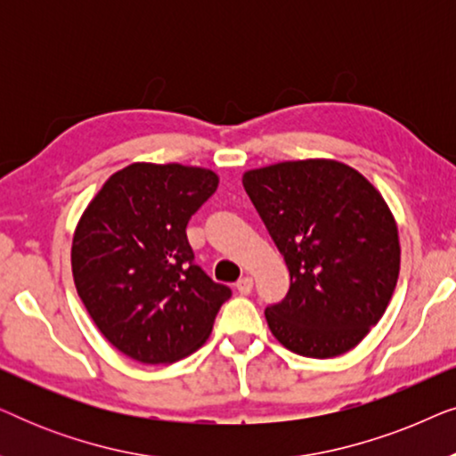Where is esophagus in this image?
Listing matches in <instances>:
<instances>
[{"label": "esophagus", "mask_w": 456, "mask_h": 456, "mask_svg": "<svg viewBox=\"0 0 456 456\" xmlns=\"http://www.w3.org/2000/svg\"><path fill=\"white\" fill-rule=\"evenodd\" d=\"M236 290H239L240 295H248V292L253 290V278L251 276H242L239 282H236Z\"/></svg>", "instance_id": "34e87169"}]
</instances>
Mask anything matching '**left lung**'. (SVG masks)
Listing matches in <instances>:
<instances>
[{"mask_svg": "<svg viewBox=\"0 0 456 456\" xmlns=\"http://www.w3.org/2000/svg\"><path fill=\"white\" fill-rule=\"evenodd\" d=\"M242 186L290 272L289 295L265 309L272 334L303 357L351 351L396 289L401 242L388 203L336 159L257 167Z\"/></svg>", "mask_w": 456, "mask_h": 456, "instance_id": "obj_1", "label": "left lung"}]
</instances>
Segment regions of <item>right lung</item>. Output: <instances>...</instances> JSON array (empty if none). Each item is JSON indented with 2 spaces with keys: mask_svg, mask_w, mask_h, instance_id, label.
<instances>
[{
  "mask_svg": "<svg viewBox=\"0 0 456 456\" xmlns=\"http://www.w3.org/2000/svg\"><path fill=\"white\" fill-rule=\"evenodd\" d=\"M217 183L208 167L136 161L111 174L80 216L74 284L99 332L126 357L158 365L195 353L232 295L195 264L186 239Z\"/></svg>",
  "mask_w": 456,
  "mask_h": 456,
  "instance_id": "add662e5",
  "label": "right lung"
}]
</instances>
